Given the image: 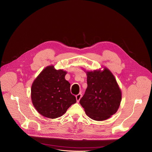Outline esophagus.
Returning a JSON list of instances; mask_svg holds the SVG:
<instances>
[{
    "label": "esophagus",
    "mask_w": 152,
    "mask_h": 152,
    "mask_svg": "<svg viewBox=\"0 0 152 152\" xmlns=\"http://www.w3.org/2000/svg\"><path fill=\"white\" fill-rule=\"evenodd\" d=\"M81 96H82V94H78V95L76 96V99H77V102H78L80 100V99L81 98Z\"/></svg>",
    "instance_id": "34e87169"
}]
</instances>
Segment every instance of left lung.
<instances>
[{"instance_id":"8db88e82","label":"left lung","mask_w":152,"mask_h":152,"mask_svg":"<svg viewBox=\"0 0 152 152\" xmlns=\"http://www.w3.org/2000/svg\"><path fill=\"white\" fill-rule=\"evenodd\" d=\"M88 87L80 103L93 120H106L118 111L121 91L112 73L107 68L101 72H87Z\"/></svg>"}]
</instances>
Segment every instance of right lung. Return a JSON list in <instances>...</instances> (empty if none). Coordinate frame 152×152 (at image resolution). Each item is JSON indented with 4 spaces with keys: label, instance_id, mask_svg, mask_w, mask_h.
<instances>
[{
    "label": "right lung",
    "instance_id": "obj_1",
    "mask_svg": "<svg viewBox=\"0 0 152 152\" xmlns=\"http://www.w3.org/2000/svg\"><path fill=\"white\" fill-rule=\"evenodd\" d=\"M66 71L56 70L53 66L45 68L34 81L31 97L38 112L45 118L55 119L63 115L76 103L71 93L70 84L65 80Z\"/></svg>",
    "mask_w": 152,
    "mask_h": 152
}]
</instances>
